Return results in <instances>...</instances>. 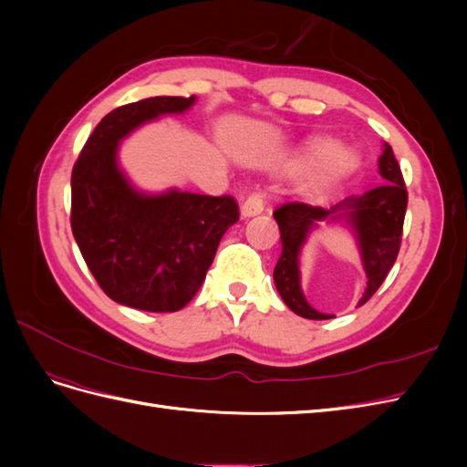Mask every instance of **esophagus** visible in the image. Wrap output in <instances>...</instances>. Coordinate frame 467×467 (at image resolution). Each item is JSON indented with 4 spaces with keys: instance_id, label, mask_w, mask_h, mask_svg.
<instances>
[{
    "instance_id": "esophagus-1",
    "label": "esophagus",
    "mask_w": 467,
    "mask_h": 467,
    "mask_svg": "<svg viewBox=\"0 0 467 467\" xmlns=\"http://www.w3.org/2000/svg\"><path fill=\"white\" fill-rule=\"evenodd\" d=\"M265 210V202H263V194L261 192H251L245 202L242 204V216L244 218H251V216H257Z\"/></svg>"
}]
</instances>
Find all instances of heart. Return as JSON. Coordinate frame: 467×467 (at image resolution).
<instances>
[{
  "mask_svg": "<svg viewBox=\"0 0 467 467\" xmlns=\"http://www.w3.org/2000/svg\"><path fill=\"white\" fill-rule=\"evenodd\" d=\"M300 160L312 165L306 179V192H319L347 177L357 165V155L345 146H335L329 138H312L302 148Z\"/></svg>",
  "mask_w": 467,
  "mask_h": 467,
  "instance_id": "heart-1",
  "label": "heart"
}]
</instances>
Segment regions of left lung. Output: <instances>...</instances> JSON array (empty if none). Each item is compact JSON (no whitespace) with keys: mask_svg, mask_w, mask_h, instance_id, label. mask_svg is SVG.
Returning a JSON list of instances; mask_svg holds the SVG:
<instances>
[{"mask_svg":"<svg viewBox=\"0 0 467 467\" xmlns=\"http://www.w3.org/2000/svg\"><path fill=\"white\" fill-rule=\"evenodd\" d=\"M379 175L386 179V185L376 187L362 196H348L338 204L325 210L321 206H309L304 202H286L278 206L273 216L280 230L282 253L275 266V285L280 298L306 319H329L333 316L319 314L304 298L300 288L298 257L306 242L307 232L316 222L327 218H345L352 230L357 232L360 255L364 263L366 290L358 306L368 302L374 292L386 280L388 273L398 259L401 247L403 220L407 210V189L398 160H395L389 144H384L379 155Z\"/></svg>","mask_w":467,"mask_h":467,"instance_id":"obj_1","label":"left lung"}]
</instances>
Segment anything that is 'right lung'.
<instances>
[{
    "label": "right lung",
    "mask_w": 467,
    "mask_h": 467,
    "mask_svg": "<svg viewBox=\"0 0 467 467\" xmlns=\"http://www.w3.org/2000/svg\"><path fill=\"white\" fill-rule=\"evenodd\" d=\"M191 97H150L110 110L95 126L72 171V232L97 285L122 306L177 312L199 292L222 235L239 220L234 196L138 192L119 169L122 138Z\"/></svg>",
    "instance_id": "right-lung-1"
}]
</instances>
